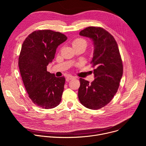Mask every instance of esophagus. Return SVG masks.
<instances>
[{
  "instance_id": "obj_1",
  "label": "esophagus",
  "mask_w": 146,
  "mask_h": 146,
  "mask_svg": "<svg viewBox=\"0 0 146 146\" xmlns=\"http://www.w3.org/2000/svg\"><path fill=\"white\" fill-rule=\"evenodd\" d=\"M66 78H67L68 80H73V79H74V78H76V77H74V76H68L66 77Z\"/></svg>"
}]
</instances>
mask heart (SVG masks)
<instances>
[{"instance_id":"heart-1","label":"heart","mask_w":146,"mask_h":146,"mask_svg":"<svg viewBox=\"0 0 146 146\" xmlns=\"http://www.w3.org/2000/svg\"><path fill=\"white\" fill-rule=\"evenodd\" d=\"M72 46L74 48L79 47H83L86 48L87 46V41L84 38H78L73 41Z\"/></svg>"}]
</instances>
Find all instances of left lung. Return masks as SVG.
Listing matches in <instances>:
<instances>
[{"label":"left lung","mask_w":146,"mask_h":146,"mask_svg":"<svg viewBox=\"0 0 146 146\" xmlns=\"http://www.w3.org/2000/svg\"><path fill=\"white\" fill-rule=\"evenodd\" d=\"M81 36L92 39L94 54L91 62L95 80L90 82L80 78L78 96L87 108L98 110L105 107L117 92L123 74V65L114 37L100 27H90L80 32Z\"/></svg>","instance_id":"1"}]
</instances>
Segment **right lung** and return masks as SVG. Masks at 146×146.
<instances>
[{
  "mask_svg": "<svg viewBox=\"0 0 146 146\" xmlns=\"http://www.w3.org/2000/svg\"><path fill=\"white\" fill-rule=\"evenodd\" d=\"M68 37L51 30H38L24 40L18 58V66L29 98L36 105L50 109L61 101L65 77H56L47 71L58 46Z\"/></svg>",
  "mask_w": 146,
  "mask_h": 146,
  "instance_id": "add662e5",
  "label": "right lung"
}]
</instances>
